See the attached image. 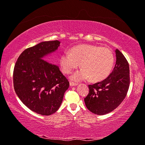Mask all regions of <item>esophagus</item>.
<instances>
[{
  "mask_svg": "<svg viewBox=\"0 0 145 145\" xmlns=\"http://www.w3.org/2000/svg\"><path fill=\"white\" fill-rule=\"evenodd\" d=\"M70 86H77V83H75V82H70Z\"/></svg>",
  "mask_w": 145,
  "mask_h": 145,
  "instance_id": "obj_1",
  "label": "esophagus"
}]
</instances>
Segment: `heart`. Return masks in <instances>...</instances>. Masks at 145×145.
<instances>
[{"label": "heart", "mask_w": 145, "mask_h": 145, "mask_svg": "<svg viewBox=\"0 0 145 145\" xmlns=\"http://www.w3.org/2000/svg\"><path fill=\"white\" fill-rule=\"evenodd\" d=\"M63 72L69 74L81 66L82 69L71 76L73 81L89 79L99 81L105 79L111 72L114 57L109 48L92 44H81L73 47L70 53L65 52L60 57Z\"/></svg>", "instance_id": "obj_1"}]
</instances>
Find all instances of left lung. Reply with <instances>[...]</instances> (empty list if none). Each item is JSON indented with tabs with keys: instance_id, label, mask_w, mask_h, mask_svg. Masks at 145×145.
<instances>
[{
	"instance_id": "1",
	"label": "left lung",
	"mask_w": 145,
	"mask_h": 145,
	"mask_svg": "<svg viewBox=\"0 0 145 145\" xmlns=\"http://www.w3.org/2000/svg\"><path fill=\"white\" fill-rule=\"evenodd\" d=\"M116 62L106 79L88 85L89 93L84 98L86 106L97 115L108 114L125 98L130 86L129 64L119 50H116Z\"/></svg>"
}]
</instances>
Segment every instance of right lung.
<instances>
[{"label":"right lung","mask_w":145,"mask_h":145,"mask_svg":"<svg viewBox=\"0 0 145 145\" xmlns=\"http://www.w3.org/2000/svg\"><path fill=\"white\" fill-rule=\"evenodd\" d=\"M60 43L44 41L27 48L20 55L13 70L16 94L29 109L42 116L57 111L70 85L59 66L46 58Z\"/></svg>","instance_id":"obj_1"}]
</instances>
